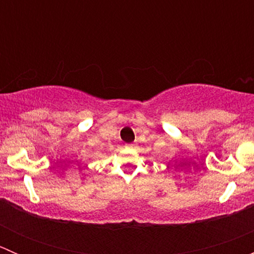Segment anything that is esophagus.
<instances>
[{
  "label": "esophagus",
  "mask_w": 254,
  "mask_h": 254,
  "mask_svg": "<svg viewBox=\"0 0 254 254\" xmlns=\"http://www.w3.org/2000/svg\"><path fill=\"white\" fill-rule=\"evenodd\" d=\"M125 147L131 148V147H135V145H134V143H127V145H125Z\"/></svg>",
  "instance_id": "1"
}]
</instances>
